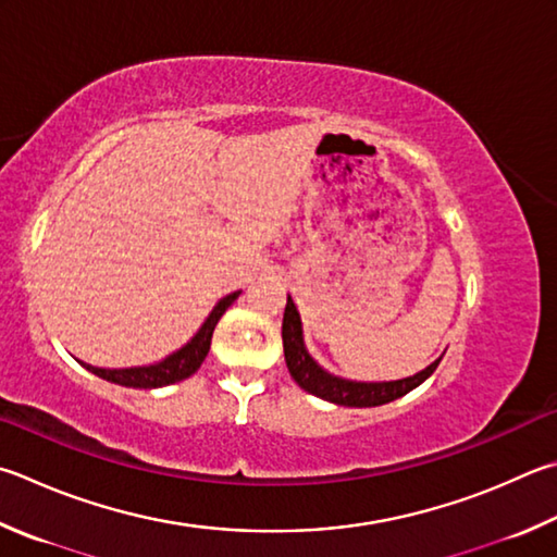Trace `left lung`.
I'll return each mask as SVG.
<instances>
[{"mask_svg":"<svg viewBox=\"0 0 557 557\" xmlns=\"http://www.w3.org/2000/svg\"><path fill=\"white\" fill-rule=\"evenodd\" d=\"M282 346H285V360L289 375L295 377L301 389L321 397L341 407H380L404 397V394L419 387L423 380L433 375V370L438 368V360H433L426 370L417 372L413 377L394 380V382H352L331 375L323 370L317 360L309 356L305 346V333H301V319L292 297H287L285 319H282Z\"/></svg>","mask_w":557,"mask_h":557,"instance_id":"8db88e82","label":"left lung"}]
</instances>
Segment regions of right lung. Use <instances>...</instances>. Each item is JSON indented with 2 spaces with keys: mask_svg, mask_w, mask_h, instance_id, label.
<instances>
[{
  "mask_svg": "<svg viewBox=\"0 0 557 557\" xmlns=\"http://www.w3.org/2000/svg\"><path fill=\"white\" fill-rule=\"evenodd\" d=\"M238 295L240 292H231V295L221 299L219 305L211 309L207 321L201 323V329L191 336V341H187L185 346L175 350L173 356L156 362V366L121 368V370H107V368H92V366H85V368L107 382L121 384V387H136V389H156V387H165V384L187 380L189 375H195L201 362H205L211 346V333H214L219 319L224 317V311L234 305Z\"/></svg>",
  "mask_w": 557,
  "mask_h": 557,
  "instance_id": "obj_1",
  "label": "right lung"
}]
</instances>
